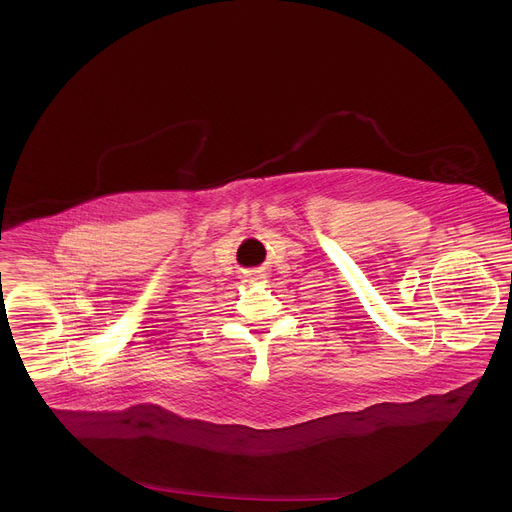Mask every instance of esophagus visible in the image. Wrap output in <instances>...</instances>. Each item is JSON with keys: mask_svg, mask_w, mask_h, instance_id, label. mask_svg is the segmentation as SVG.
Segmentation results:
<instances>
[{"mask_svg": "<svg viewBox=\"0 0 512 512\" xmlns=\"http://www.w3.org/2000/svg\"><path fill=\"white\" fill-rule=\"evenodd\" d=\"M263 277H265V273H261V271H253V273H249V275L245 277V282H249V284H257V282H263Z\"/></svg>", "mask_w": 512, "mask_h": 512, "instance_id": "esophagus-1", "label": "esophagus"}]
</instances>
